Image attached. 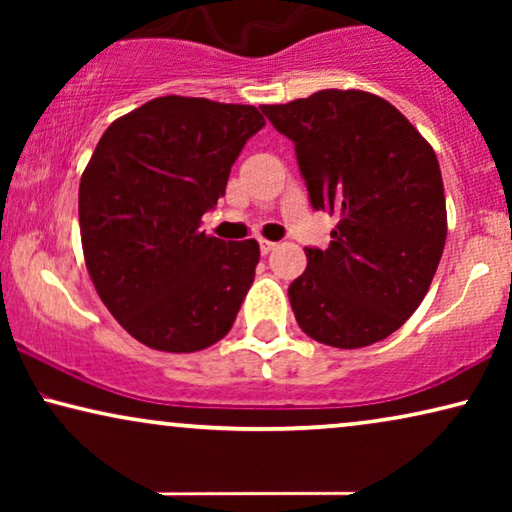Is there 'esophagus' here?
I'll return each mask as SVG.
<instances>
[{"instance_id":"esophagus-1","label":"esophagus","mask_w":512,"mask_h":512,"mask_svg":"<svg viewBox=\"0 0 512 512\" xmlns=\"http://www.w3.org/2000/svg\"><path fill=\"white\" fill-rule=\"evenodd\" d=\"M258 244H261V254H270V251H275V247H277V244L270 240H258Z\"/></svg>"}]
</instances>
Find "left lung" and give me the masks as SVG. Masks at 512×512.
<instances>
[{
  "label": "left lung",
  "instance_id": "obj_1",
  "mask_svg": "<svg viewBox=\"0 0 512 512\" xmlns=\"http://www.w3.org/2000/svg\"><path fill=\"white\" fill-rule=\"evenodd\" d=\"M261 109L296 144L312 207L338 216L328 249H305L307 268L289 286L298 326L340 349L389 338L424 300L445 247L431 144L366 90L328 88Z\"/></svg>",
  "mask_w": 512,
  "mask_h": 512
}]
</instances>
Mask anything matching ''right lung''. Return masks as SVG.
Listing matches in <instances>:
<instances>
[{
	"instance_id": "obj_1",
	"label": "right lung",
	"mask_w": 512,
	"mask_h": 512,
	"mask_svg": "<svg viewBox=\"0 0 512 512\" xmlns=\"http://www.w3.org/2000/svg\"><path fill=\"white\" fill-rule=\"evenodd\" d=\"M263 125L251 104L165 95L97 142L79 186L83 256L97 296L142 345L200 352L233 326L261 249L205 235L200 221Z\"/></svg>"
}]
</instances>
